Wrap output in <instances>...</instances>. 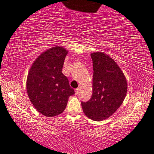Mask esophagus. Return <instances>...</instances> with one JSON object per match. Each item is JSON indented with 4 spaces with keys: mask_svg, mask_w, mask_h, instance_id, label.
Segmentation results:
<instances>
[{
    "mask_svg": "<svg viewBox=\"0 0 154 154\" xmlns=\"http://www.w3.org/2000/svg\"><path fill=\"white\" fill-rule=\"evenodd\" d=\"M79 91H80V89H79V88H77V89H75V94H79Z\"/></svg>",
    "mask_w": 154,
    "mask_h": 154,
    "instance_id": "34e87169",
    "label": "esophagus"
}]
</instances>
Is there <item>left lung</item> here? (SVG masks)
<instances>
[{"label":"left lung","instance_id":"1","mask_svg":"<svg viewBox=\"0 0 154 154\" xmlns=\"http://www.w3.org/2000/svg\"><path fill=\"white\" fill-rule=\"evenodd\" d=\"M93 61V93L81 102L85 114L95 121L111 116L126 96L127 83L124 74L109 56L102 52L91 54Z\"/></svg>","mask_w":154,"mask_h":154}]
</instances>
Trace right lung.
Here are the masks:
<instances>
[{
	"instance_id": "right-lung-1",
	"label": "right lung",
	"mask_w": 154,
	"mask_h": 154,
	"mask_svg": "<svg viewBox=\"0 0 154 154\" xmlns=\"http://www.w3.org/2000/svg\"><path fill=\"white\" fill-rule=\"evenodd\" d=\"M67 51L55 47L41 54L28 74L27 91L34 107L42 115L52 117L62 113L68 98L75 94L62 73Z\"/></svg>"
}]
</instances>
